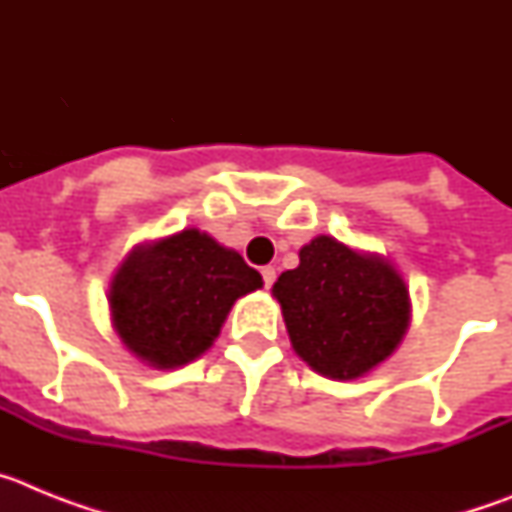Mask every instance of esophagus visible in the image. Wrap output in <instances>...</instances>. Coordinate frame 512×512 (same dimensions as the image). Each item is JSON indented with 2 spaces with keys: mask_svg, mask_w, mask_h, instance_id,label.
<instances>
[{
  "mask_svg": "<svg viewBox=\"0 0 512 512\" xmlns=\"http://www.w3.org/2000/svg\"><path fill=\"white\" fill-rule=\"evenodd\" d=\"M261 277H264V287L269 289L271 284H274V279H277V269H274V266H264V269H261Z\"/></svg>",
  "mask_w": 512,
  "mask_h": 512,
  "instance_id": "obj_1",
  "label": "esophagus"
}]
</instances>
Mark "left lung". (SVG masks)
I'll list each match as a JSON object with an SVG mask.
<instances>
[{
    "mask_svg": "<svg viewBox=\"0 0 512 512\" xmlns=\"http://www.w3.org/2000/svg\"><path fill=\"white\" fill-rule=\"evenodd\" d=\"M271 295L282 305L289 341L312 372L359 379L395 354L410 325L408 284L379 253L318 235L300 266L282 271Z\"/></svg>",
    "mask_w": 512,
    "mask_h": 512,
    "instance_id": "1",
    "label": "left lung"
}]
</instances>
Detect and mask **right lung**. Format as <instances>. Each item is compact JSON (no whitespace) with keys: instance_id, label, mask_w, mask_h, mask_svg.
Listing matches in <instances>:
<instances>
[{"instance_id":"obj_1","label":"right lung","mask_w":512,"mask_h":512,"mask_svg":"<svg viewBox=\"0 0 512 512\" xmlns=\"http://www.w3.org/2000/svg\"><path fill=\"white\" fill-rule=\"evenodd\" d=\"M264 284L233 248L197 228L140 243L110 282L112 328L130 354L176 369L212 346L235 300Z\"/></svg>"}]
</instances>
